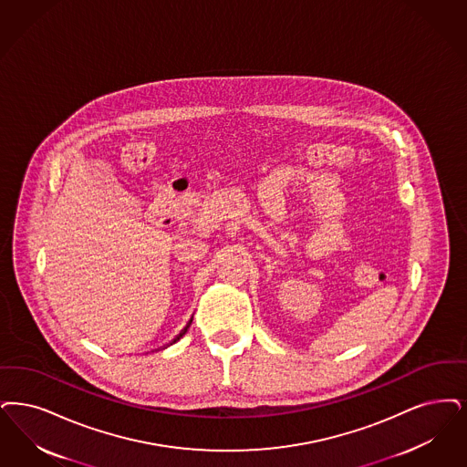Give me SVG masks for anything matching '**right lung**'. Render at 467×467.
Listing matches in <instances>:
<instances>
[{"mask_svg":"<svg viewBox=\"0 0 467 467\" xmlns=\"http://www.w3.org/2000/svg\"><path fill=\"white\" fill-rule=\"evenodd\" d=\"M187 330V327L186 328H184V330H182V332H181V336H177V338H179V337H182V334H184V332H186ZM173 342H175V338H173Z\"/></svg>","mask_w":467,"mask_h":467,"instance_id":"1","label":"right lung"}]
</instances>
